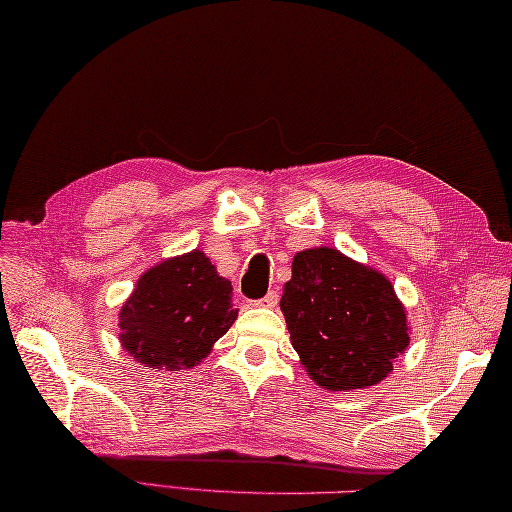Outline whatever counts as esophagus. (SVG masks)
<instances>
[{
  "instance_id": "esophagus-1",
  "label": "esophagus",
  "mask_w": 512,
  "mask_h": 512,
  "mask_svg": "<svg viewBox=\"0 0 512 512\" xmlns=\"http://www.w3.org/2000/svg\"><path fill=\"white\" fill-rule=\"evenodd\" d=\"M252 305H254V307H267V309H274V307L278 305V294H276V291H269V294H267L265 298L254 300Z\"/></svg>"
}]
</instances>
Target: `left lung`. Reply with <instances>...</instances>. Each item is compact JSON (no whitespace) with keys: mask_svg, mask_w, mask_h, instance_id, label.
<instances>
[{"mask_svg":"<svg viewBox=\"0 0 512 512\" xmlns=\"http://www.w3.org/2000/svg\"><path fill=\"white\" fill-rule=\"evenodd\" d=\"M280 311L300 364L327 391L382 382L411 342L391 280L333 247L294 256Z\"/></svg>","mask_w":512,"mask_h":512,"instance_id":"obj_1","label":"left lung"}]
</instances>
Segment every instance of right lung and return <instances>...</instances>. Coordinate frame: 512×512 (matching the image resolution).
I'll return each mask as SVG.
<instances>
[{
  "label": "right lung",
  "instance_id": "1",
  "mask_svg": "<svg viewBox=\"0 0 512 512\" xmlns=\"http://www.w3.org/2000/svg\"><path fill=\"white\" fill-rule=\"evenodd\" d=\"M236 318L232 283L201 249H192L141 274L119 311V340L143 367L192 369Z\"/></svg>",
  "mask_w": 512,
  "mask_h": 512
}]
</instances>
